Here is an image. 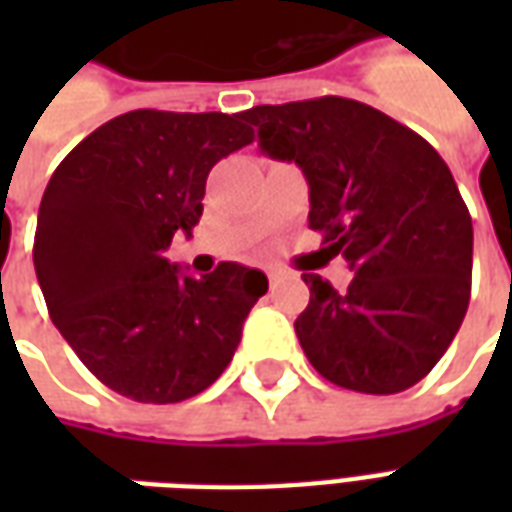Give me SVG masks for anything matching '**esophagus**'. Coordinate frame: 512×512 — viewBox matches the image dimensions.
<instances>
[{
    "label": "esophagus",
    "instance_id": "obj_1",
    "mask_svg": "<svg viewBox=\"0 0 512 512\" xmlns=\"http://www.w3.org/2000/svg\"><path fill=\"white\" fill-rule=\"evenodd\" d=\"M266 274H268V279H271V282H277V279H279V271H277V268H268Z\"/></svg>",
    "mask_w": 512,
    "mask_h": 512
}]
</instances>
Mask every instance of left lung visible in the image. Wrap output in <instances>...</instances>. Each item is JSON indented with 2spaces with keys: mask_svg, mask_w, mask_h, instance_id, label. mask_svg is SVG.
Here are the masks:
<instances>
[{
  "mask_svg": "<svg viewBox=\"0 0 512 512\" xmlns=\"http://www.w3.org/2000/svg\"><path fill=\"white\" fill-rule=\"evenodd\" d=\"M260 150L296 161L310 183V227L354 279L334 290L304 274L296 318L326 381L395 395L428 376L458 334L472 293V216L433 147L373 106L340 95L244 112Z\"/></svg>",
  "mask_w": 512,
  "mask_h": 512,
  "instance_id": "obj_1",
  "label": "left lung"
}]
</instances>
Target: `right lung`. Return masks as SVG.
<instances>
[{
  "label": "right lung",
  "mask_w": 512,
  "mask_h": 512,
  "mask_svg": "<svg viewBox=\"0 0 512 512\" xmlns=\"http://www.w3.org/2000/svg\"><path fill=\"white\" fill-rule=\"evenodd\" d=\"M252 139L241 112L136 109L84 136L54 169L35 274L54 326L117 395L180 403L230 365L266 274L219 263L194 279L164 249L200 222L213 164Z\"/></svg>",
  "instance_id": "right-lung-1"
}]
</instances>
